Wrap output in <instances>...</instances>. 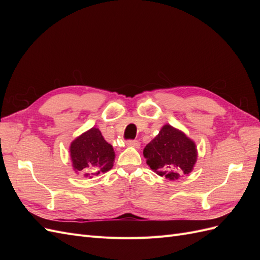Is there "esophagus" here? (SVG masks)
I'll list each match as a JSON object with an SVG mask.
<instances>
[{"label": "esophagus", "instance_id": "1", "mask_svg": "<svg viewBox=\"0 0 260 260\" xmlns=\"http://www.w3.org/2000/svg\"><path fill=\"white\" fill-rule=\"evenodd\" d=\"M127 145L128 146H131V147H136V148H139L140 147V142L137 140H129L127 142Z\"/></svg>", "mask_w": 260, "mask_h": 260}]
</instances>
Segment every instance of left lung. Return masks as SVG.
I'll use <instances>...</instances> for the list:
<instances>
[{
  "label": "left lung",
  "mask_w": 260,
  "mask_h": 260,
  "mask_svg": "<svg viewBox=\"0 0 260 260\" xmlns=\"http://www.w3.org/2000/svg\"><path fill=\"white\" fill-rule=\"evenodd\" d=\"M143 154L149 168L171 181L191 174L198 160L194 141L170 124L162 125Z\"/></svg>",
  "instance_id": "1"
}]
</instances>
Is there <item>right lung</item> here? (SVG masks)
Returning <instances> with one entry per match:
<instances>
[{"mask_svg": "<svg viewBox=\"0 0 260 260\" xmlns=\"http://www.w3.org/2000/svg\"><path fill=\"white\" fill-rule=\"evenodd\" d=\"M69 153L75 172H81L85 178L104 174L114 166V148L98 128L93 127L77 137L70 143Z\"/></svg>", "mask_w": 260, "mask_h": 260, "instance_id": "obj_1", "label": "right lung"}]
</instances>
